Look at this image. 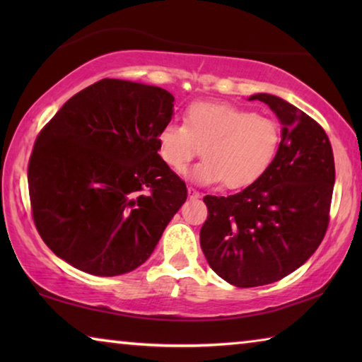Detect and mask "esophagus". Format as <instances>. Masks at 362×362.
<instances>
[{"mask_svg": "<svg viewBox=\"0 0 362 362\" xmlns=\"http://www.w3.org/2000/svg\"><path fill=\"white\" fill-rule=\"evenodd\" d=\"M187 192H188V198H189V199H198V198H201V194H199L198 189H194L193 187H188Z\"/></svg>", "mask_w": 362, "mask_h": 362, "instance_id": "obj_1", "label": "esophagus"}]
</instances>
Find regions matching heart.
<instances>
[{"mask_svg":"<svg viewBox=\"0 0 362 362\" xmlns=\"http://www.w3.org/2000/svg\"><path fill=\"white\" fill-rule=\"evenodd\" d=\"M276 122L230 103H193L183 124L169 121L158 134L159 156L177 174L199 155L192 179L201 185L238 189L259 180L276 156ZM204 151L201 152L200 148Z\"/></svg>","mask_w":362,"mask_h":362,"instance_id":"heart-1","label":"heart"}]
</instances>
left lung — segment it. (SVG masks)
<instances>
[{
    "label": "left lung",
    "mask_w": 362,
    "mask_h": 362,
    "mask_svg": "<svg viewBox=\"0 0 362 362\" xmlns=\"http://www.w3.org/2000/svg\"><path fill=\"white\" fill-rule=\"evenodd\" d=\"M283 124L276 156L259 180L231 196H204L199 231L209 267L236 287L272 284L315 254L329 225L335 166L317 122L281 97L254 94Z\"/></svg>",
    "instance_id": "1"
}]
</instances>
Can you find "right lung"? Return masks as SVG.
Returning <instances> with one entry per match:
<instances>
[{
    "instance_id": "1",
    "label": "right lung",
    "mask_w": 362,
    "mask_h": 362,
    "mask_svg": "<svg viewBox=\"0 0 362 362\" xmlns=\"http://www.w3.org/2000/svg\"><path fill=\"white\" fill-rule=\"evenodd\" d=\"M174 95L158 86L100 79L66 100L28 163L33 220L71 267L118 276L142 265L187 199L158 155Z\"/></svg>"
}]
</instances>
